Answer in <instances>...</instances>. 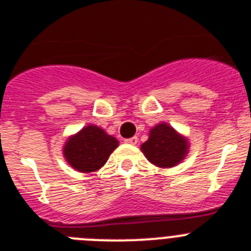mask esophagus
Returning a JSON list of instances; mask_svg holds the SVG:
<instances>
[{
	"instance_id": "obj_1",
	"label": "esophagus",
	"mask_w": 251,
	"mask_h": 251,
	"mask_svg": "<svg viewBox=\"0 0 251 251\" xmlns=\"http://www.w3.org/2000/svg\"><path fill=\"white\" fill-rule=\"evenodd\" d=\"M125 142L127 144H132V146H134V144L138 143V138H136V136H132V138H129V139H125Z\"/></svg>"
}]
</instances>
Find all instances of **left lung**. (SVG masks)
Wrapping results in <instances>:
<instances>
[{
	"label": "left lung",
	"mask_w": 251,
	"mask_h": 251,
	"mask_svg": "<svg viewBox=\"0 0 251 251\" xmlns=\"http://www.w3.org/2000/svg\"><path fill=\"white\" fill-rule=\"evenodd\" d=\"M188 142L168 124H160L150 131V138L142 144L148 161L160 168H172L187 154Z\"/></svg>",
	"instance_id": "left-lung-1"
}]
</instances>
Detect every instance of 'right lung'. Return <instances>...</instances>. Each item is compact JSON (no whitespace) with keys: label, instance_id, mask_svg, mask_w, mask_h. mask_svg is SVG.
I'll use <instances>...</instances> for the list:
<instances>
[{"label":"right lung","instance_id":"1","mask_svg":"<svg viewBox=\"0 0 251 251\" xmlns=\"http://www.w3.org/2000/svg\"><path fill=\"white\" fill-rule=\"evenodd\" d=\"M117 146L119 140L116 138L108 135L98 126L89 125L67 140L64 156L73 169L81 173H91L107 162Z\"/></svg>","mask_w":251,"mask_h":251}]
</instances>
